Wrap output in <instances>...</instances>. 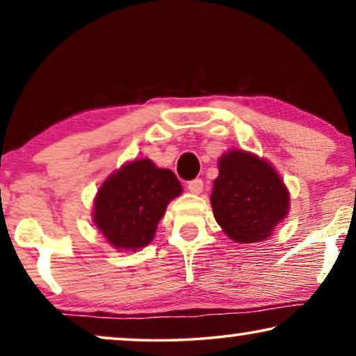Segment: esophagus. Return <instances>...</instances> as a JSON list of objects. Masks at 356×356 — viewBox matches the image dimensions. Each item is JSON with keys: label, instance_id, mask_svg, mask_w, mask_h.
<instances>
[{"label": "esophagus", "instance_id": "esophagus-1", "mask_svg": "<svg viewBox=\"0 0 356 356\" xmlns=\"http://www.w3.org/2000/svg\"><path fill=\"white\" fill-rule=\"evenodd\" d=\"M202 188H204V183H202V179H199V178L193 179V181L188 183V191L193 193V194L202 193Z\"/></svg>", "mask_w": 356, "mask_h": 356}]
</instances>
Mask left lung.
<instances>
[{
    "mask_svg": "<svg viewBox=\"0 0 356 356\" xmlns=\"http://www.w3.org/2000/svg\"><path fill=\"white\" fill-rule=\"evenodd\" d=\"M211 204L225 235L245 245L272 235L289 213L290 194L269 162L245 150H230L218 159Z\"/></svg>",
    "mask_w": 356,
    "mask_h": 356,
    "instance_id": "8db88e82",
    "label": "left lung"
}]
</instances>
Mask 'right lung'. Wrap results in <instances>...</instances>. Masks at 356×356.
Masks as SVG:
<instances>
[{
	"mask_svg": "<svg viewBox=\"0 0 356 356\" xmlns=\"http://www.w3.org/2000/svg\"><path fill=\"white\" fill-rule=\"evenodd\" d=\"M183 188L175 173L152 160L126 163L102 184L94 202V223L116 250H139L154 240L159 220Z\"/></svg>",
	"mask_w": 356,
	"mask_h": 356,
	"instance_id": "obj_1",
	"label": "right lung"
}]
</instances>
